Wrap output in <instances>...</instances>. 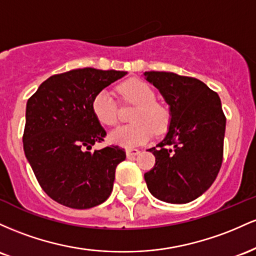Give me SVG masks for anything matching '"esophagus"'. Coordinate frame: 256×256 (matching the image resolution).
Returning <instances> with one entry per match:
<instances>
[{
  "instance_id": "esophagus-1",
  "label": "esophagus",
  "mask_w": 256,
  "mask_h": 256,
  "mask_svg": "<svg viewBox=\"0 0 256 256\" xmlns=\"http://www.w3.org/2000/svg\"><path fill=\"white\" fill-rule=\"evenodd\" d=\"M126 154H127V157H134L136 154H140V151L138 148H127L126 150Z\"/></svg>"
}]
</instances>
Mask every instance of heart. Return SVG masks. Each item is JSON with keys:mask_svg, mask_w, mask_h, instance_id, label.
<instances>
[{"mask_svg": "<svg viewBox=\"0 0 256 256\" xmlns=\"http://www.w3.org/2000/svg\"><path fill=\"white\" fill-rule=\"evenodd\" d=\"M120 93L136 108L132 114L133 123L111 132L108 136L111 142L123 148H134L148 142L154 130L163 133L168 128L169 111L156 102V93L148 83L139 78H130L120 86ZM92 110L102 124L114 127L118 122L116 102L108 90H102L94 96Z\"/></svg>", "mask_w": 256, "mask_h": 256, "instance_id": "1", "label": "heart"}]
</instances>
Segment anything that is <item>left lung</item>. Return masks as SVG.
Returning <instances> with one entry per match:
<instances>
[{"label":"left lung","instance_id":"1","mask_svg":"<svg viewBox=\"0 0 256 256\" xmlns=\"http://www.w3.org/2000/svg\"><path fill=\"white\" fill-rule=\"evenodd\" d=\"M145 76L170 106L172 116L164 139L148 150L156 163L145 182L163 202L188 203L210 188L222 163L226 117L220 98L194 77L164 71Z\"/></svg>","mask_w":256,"mask_h":256}]
</instances>
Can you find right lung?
<instances>
[{"instance_id":"1","label":"right lung","mask_w":256,"mask_h":256,"mask_svg":"<svg viewBox=\"0 0 256 256\" xmlns=\"http://www.w3.org/2000/svg\"><path fill=\"white\" fill-rule=\"evenodd\" d=\"M126 74L76 68L50 76L28 98L25 156L42 190L60 204L93 208L112 192L116 166L126 160V151L110 145L90 152L106 136L92 100Z\"/></svg>"}]
</instances>
